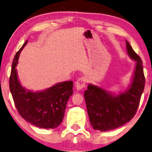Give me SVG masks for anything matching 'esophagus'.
<instances>
[{
    "instance_id": "esophagus-1",
    "label": "esophagus",
    "mask_w": 152,
    "mask_h": 152,
    "mask_svg": "<svg viewBox=\"0 0 152 152\" xmlns=\"http://www.w3.org/2000/svg\"><path fill=\"white\" fill-rule=\"evenodd\" d=\"M87 83V79L85 76L80 77L78 79V80L76 81V87L77 89H81L84 88L86 85Z\"/></svg>"
}]
</instances>
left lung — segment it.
<instances>
[{
	"instance_id": "obj_1",
	"label": "left lung",
	"mask_w": 152,
	"mask_h": 152,
	"mask_svg": "<svg viewBox=\"0 0 152 152\" xmlns=\"http://www.w3.org/2000/svg\"><path fill=\"white\" fill-rule=\"evenodd\" d=\"M126 45L128 54L137 62L129 89L118 96L92 85L85 91L89 122L95 130L106 132L121 127L131 121L139 106L145 84L142 62L127 40Z\"/></svg>"
}]
</instances>
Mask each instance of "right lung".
I'll use <instances>...</instances> for the list:
<instances>
[{
    "instance_id": "right-lung-1",
    "label": "right lung",
    "mask_w": 152,
    "mask_h": 152,
    "mask_svg": "<svg viewBox=\"0 0 152 152\" xmlns=\"http://www.w3.org/2000/svg\"><path fill=\"white\" fill-rule=\"evenodd\" d=\"M27 40L16 52L10 76V89L19 114L32 125L43 129H54L63 121L67 101L73 94V81H65L43 91L32 92L21 86L16 67L19 54Z\"/></svg>"
}]
</instances>
